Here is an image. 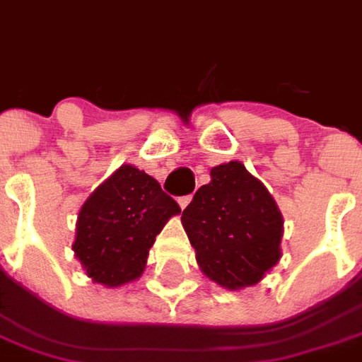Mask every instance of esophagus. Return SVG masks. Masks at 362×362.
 I'll use <instances>...</instances> for the list:
<instances>
[{"instance_id": "34e87169", "label": "esophagus", "mask_w": 362, "mask_h": 362, "mask_svg": "<svg viewBox=\"0 0 362 362\" xmlns=\"http://www.w3.org/2000/svg\"><path fill=\"white\" fill-rule=\"evenodd\" d=\"M189 202H192V196H182V197H178V204H180L182 209H186V207H188Z\"/></svg>"}]
</instances>
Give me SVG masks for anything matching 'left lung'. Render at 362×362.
Here are the masks:
<instances>
[{
  "instance_id": "1",
  "label": "left lung",
  "mask_w": 362,
  "mask_h": 362,
  "mask_svg": "<svg viewBox=\"0 0 362 362\" xmlns=\"http://www.w3.org/2000/svg\"><path fill=\"white\" fill-rule=\"evenodd\" d=\"M182 223L202 272L221 287L256 285L281 258L283 217L266 186L238 160L213 168Z\"/></svg>"
}]
</instances>
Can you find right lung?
Returning a JSON list of instances; mask_svg holds the SVG:
<instances>
[{
	"mask_svg": "<svg viewBox=\"0 0 362 362\" xmlns=\"http://www.w3.org/2000/svg\"><path fill=\"white\" fill-rule=\"evenodd\" d=\"M180 205L153 176L122 165L79 211L74 250L87 275L106 287L137 279L149 248Z\"/></svg>",
	"mask_w": 362,
	"mask_h": 362,
	"instance_id": "1",
	"label": "right lung"
}]
</instances>
